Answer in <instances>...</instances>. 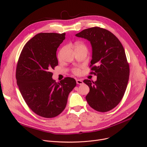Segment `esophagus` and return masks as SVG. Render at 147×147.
Returning <instances> with one entry per match:
<instances>
[{"instance_id": "34e87169", "label": "esophagus", "mask_w": 147, "mask_h": 147, "mask_svg": "<svg viewBox=\"0 0 147 147\" xmlns=\"http://www.w3.org/2000/svg\"><path fill=\"white\" fill-rule=\"evenodd\" d=\"M76 83H77V84H83V82L80 79H77L76 80Z\"/></svg>"}]
</instances>
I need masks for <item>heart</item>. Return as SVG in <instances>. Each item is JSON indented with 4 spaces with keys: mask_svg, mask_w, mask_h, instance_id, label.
Listing matches in <instances>:
<instances>
[{
    "mask_svg": "<svg viewBox=\"0 0 147 147\" xmlns=\"http://www.w3.org/2000/svg\"><path fill=\"white\" fill-rule=\"evenodd\" d=\"M74 50L75 51H79V50H84L86 52H88V48H87V46L84 45L83 43L82 42H77L74 43ZM62 51H63V49H61L60 51V52H59V54H58V58H60L61 57V52ZM73 71L74 74H78L80 72V69L78 68H73Z\"/></svg>",
    "mask_w": 147,
    "mask_h": 147,
    "instance_id": "obj_1",
    "label": "heart"
}]
</instances>
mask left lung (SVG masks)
<instances>
[{
  "label": "left lung",
  "mask_w": 147,
  "mask_h": 147,
  "mask_svg": "<svg viewBox=\"0 0 147 147\" xmlns=\"http://www.w3.org/2000/svg\"><path fill=\"white\" fill-rule=\"evenodd\" d=\"M76 36L90 42V74L97 76L95 82L83 80L90 89L86 101L98 111H109L121 101L129 81V65L125 49L116 36L102 28L84 29Z\"/></svg>",
  "instance_id": "1"
}]
</instances>
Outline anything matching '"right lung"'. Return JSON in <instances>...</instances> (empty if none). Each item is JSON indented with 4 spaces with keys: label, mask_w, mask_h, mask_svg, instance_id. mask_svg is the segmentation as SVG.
Segmentation results:
<instances>
[{
    "label": "right lung",
    "mask_w": 147,
    "mask_h": 147,
    "mask_svg": "<svg viewBox=\"0 0 147 147\" xmlns=\"http://www.w3.org/2000/svg\"><path fill=\"white\" fill-rule=\"evenodd\" d=\"M65 33H40L27 42L18 59L17 85L30 109L45 118L55 117L65 109L68 95L76 86L71 78L59 83L52 78L58 65L57 51Z\"/></svg>",
    "instance_id": "add662e5"
}]
</instances>
